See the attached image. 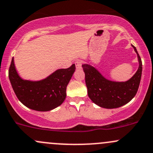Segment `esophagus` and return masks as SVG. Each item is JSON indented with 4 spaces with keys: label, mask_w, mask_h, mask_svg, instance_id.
I'll return each instance as SVG.
<instances>
[{
    "label": "esophagus",
    "mask_w": 153,
    "mask_h": 153,
    "mask_svg": "<svg viewBox=\"0 0 153 153\" xmlns=\"http://www.w3.org/2000/svg\"><path fill=\"white\" fill-rule=\"evenodd\" d=\"M75 66L77 69H81L82 67V62L81 60H77L75 62Z\"/></svg>",
    "instance_id": "1"
}]
</instances>
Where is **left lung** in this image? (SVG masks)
Masks as SVG:
<instances>
[{"label": "left lung", "instance_id": "left-lung-1", "mask_svg": "<svg viewBox=\"0 0 153 153\" xmlns=\"http://www.w3.org/2000/svg\"><path fill=\"white\" fill-rule=\"evenodd\" d=\"M131 45L137 54L139 68L128 81H111L93 66L88 64L82 65L88 95L91 100L100 107L117 108L129 102L136 95L141 81L142 62L136 48L133 45Z\"/></svg>", "mask_w": 153, "mask_h": 153}]
</instances>
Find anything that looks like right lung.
Segmentation results:
<instances>
[{
    "label": "right lung",
    "instance_id": "obj_1",
    "mask_svg": "<svg viewBox=\"0 0 153 153\" xmlns=\"http://www.w3.org/2000/svg\"><path fill=\"white\" fill-rule=\"evenodd\" d=\"M75 71L73 64L67 69L56 70L44 79L25 80L17 72L13 57L9 78L14 93L24 105L38 111H48L63 103L67 86Z\"/></svg>",
    "mask_w": 153,
    "mask_h": 153
}]
</instances>
